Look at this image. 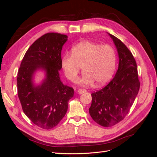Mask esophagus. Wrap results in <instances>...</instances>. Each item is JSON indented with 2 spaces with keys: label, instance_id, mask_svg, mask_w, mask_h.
<instances>
[{
  "label": "esophagus",
  "instance_id": "esophagus-1",
  "mask_svg": "<svg viewBox=\"0 0 157 157\" xmlns=\"http://www.w3.org/2000/svg\"><path fill=\"white\" fill-rule=\"evenodd\" d=\"M77 92H78V94H83V93H84V92H86V90L82 89V88H79V89L78 90Z\"/></svg>",
  "mask_w": 157,
  "mask_h": 157
}]
</instances>
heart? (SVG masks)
<instances>
[{"mask_svg": "<svg viewBox=\"0 0 157 157\" xmlns=\"http://www.w3.org/2000/svg\"><path fill=\"white\" fill-rule=\"evenodd\" d=\"M117 56L109 45H101L90 41H83L73 47L71 56L65 55L61 66L65 77L73 82L78 78L82 67L84 73L79 80L83 85H103L111 79L115 72Z\"/></svg>", "mask_w": 157, "mask_h": 157, "instance_id": "1", "label": "heart"}]
</instances>
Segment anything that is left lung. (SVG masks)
<instances>
[{
    "mask_svg": "<svg viewBox=\"0 0 157 157\" xmlns=\"http://www.w3.org/2000/svg\"><path fill=\"white\" fill-rule=\"evenodd\" d=\"M117 48L118 69L115 77L102 89L93 92L90 115L98 124L109 127L124 119L140 87L136 61L123 42L109 34Z\"/></svg>",
    "mask_w": 157,
    "mask_h": 157,
    "instance_id": "1",
    "label": "left lung"
}]
</instances>
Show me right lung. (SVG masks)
Returning a JSON list of instances; mask_svg holds the SVG:
<instances>
[{
    "label": "right lung",
    "instance_id": "obj_1",
    "mask_svg": "<svg viewBox=\"0 0 157 157\" xmlns=\"http://www.w3.org/2000/svg\"><path fill=\"white\" fill-rule=\"evenodd\" d=\"M67 40L65 35L48 33L36 40L25 54L17 75V94L23 111L42 129L53 128L65 115L68 101L73 97V88L61 82V49ZM43 68L47 78L40 86L34 87L32 75Z\"/></svg>",
    "mask_w": 157,
    "mask_h": 157
}]
</instances>
